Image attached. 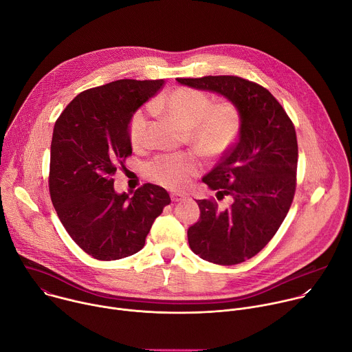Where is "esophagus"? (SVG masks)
I'll return each mask as SVG.
<instances>
[{"label": "esophagus", "instance_id": "obj_1", "mask_svg": "<svg viewBox=\"0 0 352 352\" xmlns=\"http://www.w3.org/2000/svg\"><path fill=\"white\" fill-rule=\"evenodd\" d=\"M171 199H173V202H179V200H184V199H185V195H184V193H177V192H174V193H171Z\"/></svg>", "mask_w": 352, "mask_h": 352}]
</instances>
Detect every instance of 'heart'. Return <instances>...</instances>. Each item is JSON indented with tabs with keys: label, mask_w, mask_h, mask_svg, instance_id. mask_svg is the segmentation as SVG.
Wrapping results in <instances>:
<instances>
[{
	"label": "heart",
	"mask_w": 352,
	"mask_h": 352,
	"mask_svg": "<svg viewBox=\"0 0 352 352\" xmlns=\"http://www.w3.org/2000/svg\"><path fill=\"white\" fill-rule=\"evenodd\" d=\"M153 114H163L185 131L188 143L209 160L224 156L236 142L242 129V113L231 100L212 103L208 93L181 86L148 104ZM147 118L136 111L128 124L132 148L140 150L147 139ZM199 164L190 153L163 155L150 162L147 175L155 182L171 188H185L197 174Z\"/></svg>",
	"instance_id": "obj_1"
}]
</instances>
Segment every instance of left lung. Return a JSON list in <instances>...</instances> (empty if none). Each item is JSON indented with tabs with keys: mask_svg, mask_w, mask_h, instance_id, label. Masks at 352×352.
Segmentation results:
<instances>
[{
	"mask_svg": "<svg viewBox=\"0 0 352 352\" xmlns=\"http://www.w3.org/2000/svg\"><path fill=\"white\" fill-rule=\"evenodd\" d=\"M181 85L216 91L242 113L238 140L202 178L217 199L196 200L200 219L188 228L190 249L202 259L231 266L256 254L274 236L295 195L298 143L295 126L263 86L231 75L178 78Z\"/></svg>",
	"mask_w": 352,
	"mask_h": 352,
	"instance_id": "obj_1",
	"label": "left lung"
}]
</instances>
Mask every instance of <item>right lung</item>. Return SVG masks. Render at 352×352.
Listing matches in <instances>:
<instances>
[{
	"label": "right lung",
	"mask_w": 352,
	"mask_h": 352,
	"mask_svg": "<svg viewBox=\"0 0 352 352\" xmlns=\"http://www.w3.org/2000/svg\"><path fill=\"white\" fill-rule=\"evenodd\" d=\"M164 85L120 79L79 93L54 125L48 189L69 236L97 261L131 256L170 205L167 190L144 184L117 193L113 175L132 155L128 124Z\"/></svg>",
	"instance_id": "add662e5"
}]
</instances>
